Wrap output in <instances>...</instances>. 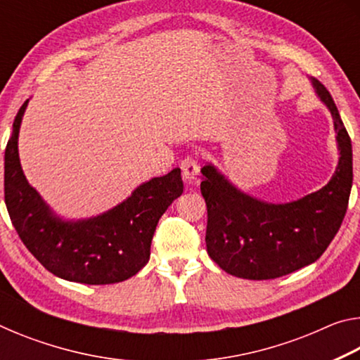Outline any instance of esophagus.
Wrapping results in <instances>:
<instances>
[{"instance_id": "esophagus-1", "label": "esophagus", "mask_w": 360, "mask_h": 360, "mask_svg": "<svg viewBox=\"0 0 360 360\" xmlns=\"http://www.w3.org/2000/svg\"><path fill=\"white\" fill-rule=\"evenodd\" d=\"M181 169H182V178H184L188 184H192L200 172L198 158L195 155H187L184 160L181 162Z\"/></svg>"}]
</instances>
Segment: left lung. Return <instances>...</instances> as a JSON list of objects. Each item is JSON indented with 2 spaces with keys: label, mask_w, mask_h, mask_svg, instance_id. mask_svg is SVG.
Returning a JSON list of instances; mask_svg holds the SVG:
<instances>
[{
  "label": "left lung",
  "mask_w": 360,
  "mask_h": 360,
  "mask_svg": "<svg viewBox=\"0 0 360 360\" xmlns=\"http://www.w3.org/2000/svg\"><path fill=\"white\" fill-rule=\"evenodd\" d=\"M311 84L328 108L340 150L332 179L297 202L265 203L238 191L205 165L200 184L208 208L206 249L230 275L243 279H275L318 260L343 222L352 187V148L332 95L318 79Z\"/></svg>",
  "instance_id": "8db88e82"
}]
</instances>
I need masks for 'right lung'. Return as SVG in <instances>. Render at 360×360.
Wrapping results in <instances>:
<instances>
[{
  "label": "right lung",
  "instance_id": "add662e5",
  "mask_svg": "<svg viewBox=\"0 0 360 360\" xmlns=\"http://www.w3.org/2000/svg\"><path fill=\"white\" fill-rule=\"evenodd\" d=\"M27 105L28 100L15 115L4 152V202L23 245L46 270L66 281L114 284L136 275L149 262L158 219L184 191L181 169L144 182L100 216L63 221L22 172L17 143Z\"/></svg>",
  "mask_w": 360,
  "mask_h": 360
}]
</instances>
